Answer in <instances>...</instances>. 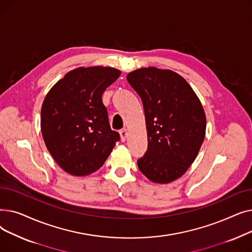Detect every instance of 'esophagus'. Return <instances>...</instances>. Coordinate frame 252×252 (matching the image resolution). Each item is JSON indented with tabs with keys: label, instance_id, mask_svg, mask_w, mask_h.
Wrapping results in <instances>:
<instances>
[{
	"label": "esophagus",
	"instance_id": "34e87169",
	"mask_svg": "<svg viewBox=\"0 0 252 252\" xmlns=\"http://www.w3.org/2000/svg\"><path fill=\"white\" fill-rule=\"evenodd\" d=\"M119 135H121V139L123 142L126 141V136H127V130L126 128H123L121 131H119Z\"/></svg>",
	"mask_w": 252,
	"mask_h": 252
}]
</instances>
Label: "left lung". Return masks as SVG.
<instances>
[{
	"mask_svg": "<svg viewBox=\"0 0 252 252\" xmlns=\"http://www.w3.org/2000/svg\"><path fill=\"white\" fill-rule=\"evenodd\" d=\"M144 106L148 149L138 159L141 173L158 184L186 173L205 137L206 117L191 86L175 71L144 67L126 75Z\"/></svg>",
	"mask_w": 252,
	"mask_h": 252,
	"instance_id": "1",
	"label": "left lung"
}]
</instances>
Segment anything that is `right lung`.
<instances>
[{
	"label": "right lung",
	"instance_id": "add662e5",
	"mask_svg": "<svg viewBox=\"0 0 252 252\" xmlns=\"http://www.w3.org/2000/svg\"><path fill=\"white\" fill-rule=\"evenodd\" d=\"M122 71L112 67H78L66 73L49 91L41 111L47 149L58 165L72 176L99 169L119 134L109 126L102 94Z\"/></svg>",
	"mask_w": 252,
	"mask_h": 252
}]
</instances>
